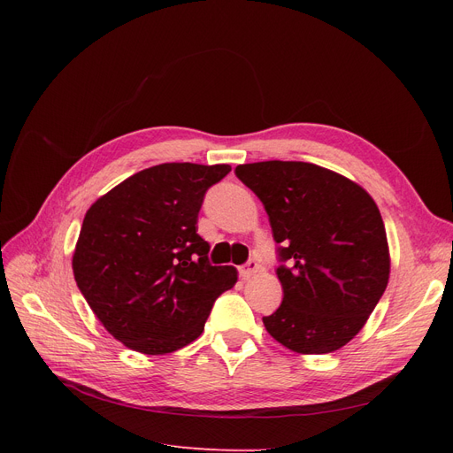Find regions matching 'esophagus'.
I'll use <instances>...</instances> for the list:
<instances>
[{
  "label": "esophagus",
  "instance_id": "34e87169",
  "mask_svg": "<svg viewBox=\"0 0 453 453\" xmlns=\"http://www.w3.org/2000/svg\"><path fill=\"white\" fill-rule=\"evenodd\" d=\"M258 268H260V265L257 263V260H255V258H250L248 263L240 266V278H242V280H250Z\"/></svg>",
  "mask_w": 453,
  "mask_h": 453
}]
</instances>
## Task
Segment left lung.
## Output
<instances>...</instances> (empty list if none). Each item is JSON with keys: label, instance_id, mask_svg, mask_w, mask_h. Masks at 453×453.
<instances>
[{"label": "left lung", "instance_id": "left-lung-1", "mask_svg": "<svg viewBox=\"0 0 453 453\" xmlns=\"http://www.w3.org/2000/svg\"><path fill=\"white\" fill-rule=\"evenodd\" d=\"M234 173L263 202L280 243L283 300L263 318L266 331L296 353L346 346L389 280L378 205L357 183L310 162H253Z\"/></svg>", "mask_w": 453, "mask_h": 453}]
</instances>
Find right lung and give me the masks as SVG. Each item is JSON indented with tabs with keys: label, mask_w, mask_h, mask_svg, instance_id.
Wrapping results in <instances>:
<instances>
[{
	"label": "right lung",
	"mask_w": 453,
	"mask_h": 453,
	"mask_svg": "<svg viewBox=\"0 0 453 453\" xmlns=\"http://www.w3.org/2000/svg\"><path fill=\"white\" fill-rule=\"evenodd\" d=\"M228 164L168 162L142 170L96 200L73 253L79 291L109 334L147 355L196 340L213 303L238 281L213 266L198 232L208 188Z\"/></svg>",
	"instance_id": "add662e5"
}]
</instances>
